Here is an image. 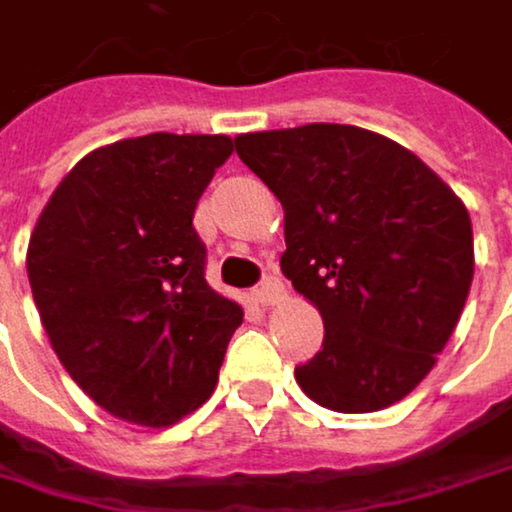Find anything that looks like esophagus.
I'll use <instances>...</instances> for the list:
<instances>
[{
    "instance_id": "obj_1",
    "label": "esophagus",
    "mask_w": 512,
    "mask_h": 512,
    "mask_svg": "<svg viewBox=\"0 0 512 512\" xmlns=\"http://www.w3.org/2000/svg\"><path fill=\"white\" fill-rule=\"evenodd\" d=\"M257 296H260V302H263V305H275V302H281V299L287 296V290H284V281L278 278V272H269V275L260 281V287H257Z\"/></svg>"
}]
</instances>
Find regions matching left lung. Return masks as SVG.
Here are the masks:
<instances>
[{
  "mask_svg": "<svg viewBox=\"0 0 512 512\" xmlns=\"http://www.w3.org/2000/svg\"><path fill=\"white\" fill-rule=\"evenodd\" d=\"M234 145L281 201V272L326 326L323 350L296 367L299 388L347 415L403 400L468 299L465 204L412 151L350 124L243 133Z\"/></svg>",
  "mask_w": 512,
  "mask_h": 512,
  "instance_id": "left-lung-1",
  "label": "left lung"
}]
</instances>
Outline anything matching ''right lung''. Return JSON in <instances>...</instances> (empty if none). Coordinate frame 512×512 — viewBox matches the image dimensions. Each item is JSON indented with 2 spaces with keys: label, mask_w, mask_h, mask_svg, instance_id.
<instances>
[{
  "label": "right lung",
  "mask_w": 512,
  "mask_h": 512,
  "mask_svg": "<svg viewBox=\"0 0 512 512\" xmlns=\"http://www.w3.org/2000/svg\"><path fill=\"white\" fill-rule=\"evenodd\" d=\"M231 136L151 133L82 156L26 252L52 350L109 415L171 427L216 388L243 308L204 278L198 198Z\"/></svg>",
  "instance_id": "1"
}]
</instances>
